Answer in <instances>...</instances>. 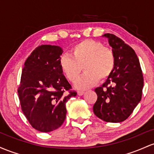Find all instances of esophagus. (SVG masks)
<instances>
[{
  "instance_id": "1",
  "label": "esophagus",
  "mask_w": 154,
  "mask_h": 154,
  "mask_svg": "<svg viewBox=\"0 0 154 154\" xmlns=\"http://www.w3.org/2000/svg\"><path fill=\"white\" fill-rule=\"evenodd\" d=\"M77 94H78V95L82 96V95H83V94H84V91H77Z\"/></svg>"
}]
</instances>
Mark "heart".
<instances>
[{
  "mask_svg": "<svg viewBox=\"0 0 154 154\" xmlns=\"http://www.w3.org/2000/svg\"><path fill=\"white\" fill-rule=\"evenodd\" d=\"M71 56L65 54L60 60V66L65 77L74 82L84 67L85 73L75 82L78 89L90 88L108 79L115 68L116 59L113 51L99 41L86 39L75 44Z\"/></svg>",
  "mask_w": 154,
  "mask_h": 154,
  "instance_id": "b5f03b06",
  "label": "heart"
}]
</instances>
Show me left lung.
I'll return each instance as SVG.
<instances>
[{"instance_id":"1","label":"left lung","mask_w":154,"mask_h":154,"mask_svg":"<svg viewBox=\"0 0 154 154\" xmlns=\"http://www.w3.org/2000/svg\"><path fill=\"white\" fill-rule=\"evenodd\" d=\"M108 40L115 55V68L102 86L95 89L97 100L93 111L106 122L119 123L132 113L142 97L143 76L139 60L132 48L113 34Z\"/></svg>"}]
</instances>
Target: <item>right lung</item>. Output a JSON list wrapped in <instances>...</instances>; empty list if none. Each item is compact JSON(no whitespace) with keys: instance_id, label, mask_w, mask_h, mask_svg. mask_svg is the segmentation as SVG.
<instances>
[{"instance_id":"add662e5","label":"right lung","mask_w":154,"mask_h":154,"mask_svg":"<svg viewBox=\"0 0 154 154\" xmlns=\"http://www.w3.org/2000/svg\"><path fill=\"white\" fill-rule=\"evenodd\" d=\"M60 46L41 45L26 60L18 88L24 115L34 129L49 132L58 129L66 117V103L77 93L60 66ZM69 91L68 93L66 91Z\"/></svg>"}]
</instances>
